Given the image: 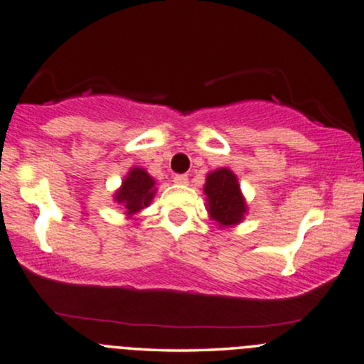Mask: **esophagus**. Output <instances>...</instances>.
Returning <instances> with one entry per match:
<instances>
[{
  "mask_svg": "<svg viewBox=\"0 0 364 364\" xmlns=\"http://www.w3.org/2000/svg\"><path fill=\"white\" fill-rule=\"evenodd\" d=\"M173 181L176 183V185H188V176L186 174H176V176L173 178Z\"/></svg>",
  "mask_w": 364,
  "mask_h": 364,
  "instance_id": "34e87169",
  "label": "esophagus"
}]
</instances>
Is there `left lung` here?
Returning a JSON list of instances; mask_svg holds the SVG:
<instances>
[{
    "instance_id": "8db88e82",
    "label": "left lung",
    "mask_w": 364,
    "mask_h": 364,
    "mask_svg": "<svg viewBox=\"0 0 364 364\" xmlns=\"http://www.w3.org/2000/svg\"><path fill=\"white\" fill-rule=\"evenodd\" d=\"M207 214L219 228H235L243 223L248 205L237 176L229 168L210 171L203 185Z\"/></svg>"
}]
</instances>
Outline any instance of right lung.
I'll use <instances>...</instances> for the list:
<instances>
[{
    "instance_id": "add662e5",
    "label": "right lung",
    "mask_w": 364,
    "mask_h": 364,
    "mask_svg": "<svg viewBox=\"0 0 364 364\" xmlns=\"http://www.w3.org/2000/svg\"><path fill=\"white\" fill-rule=\"evenodd\" d=\"M156 191V179L150 176L144 168L135 166L123 178L121 186L112 195V200L123 208L127 219H133L152 203Z\"/></svg>"
}]
</instances>
